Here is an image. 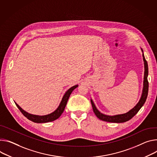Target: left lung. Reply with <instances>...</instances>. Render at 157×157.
Here are the masks:
<instances>
[{"label":"left lung","instance_id":"8db88e82","mask_svg":"<svg viewBox=\"0 0 157 157\" xmlns=\"http://www.w3.org/2000/svg\"><path fill=\"white\" fill-rule=\"evenodd\" d=\"M142 52H144L143 49H141ZM143 58L144 61V64H145V74H144V88L143 91H142V94L141 96V98L140 99L139 102L136 104V105L132 108L130 111L128 112L122 114V115H117L115 116H108L104 115V114L99 112L98 109L96 108L93 101L92 99H91V103L93 107V111L96 116L101 120H103L104 121L107 122H111V123H123L126 122L128 120L132 119L136 114L138 112V111L141 109V108L143 106L144 103L146 101V99L148 96V63L146 61L144 54L143 53Z\"/></svg>","mask_w":157,"mask_h":157}]
</instances>
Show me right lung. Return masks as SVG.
I'll return each mask as SVG.
<instances>
[{
  "label": "right lung",
  "mask_w": 157,
  "mask_h": 157,
  "mask_svg": "<svg viewBox=\"0 0 157 157\" xmlns=\"http://www.w3.org/2000/svg\"><path fill=\"white\" fill-rule=\"evenodd\" d=\"M78 86V85H75V86L71 87V88H69L64 94L62 101L59 105V106H58V108H57L54 112H52L51 114H49V115H44V116H38V115H31V114L28 113L27 112L25 111L24 109H22L16 103V105L17 106V108H19V109L21 111V112L23 114L24 116L28 120H29L34 123H48V122H50V121H52L56 120V119H58V118H59V117L61 115V114L63 113L64 108L66 106L67 102L68 99L70 96V94H71V93L73 92V91Z\"/></svg>",
  "instance_id": "right-lung-1"
}]
</instances>
